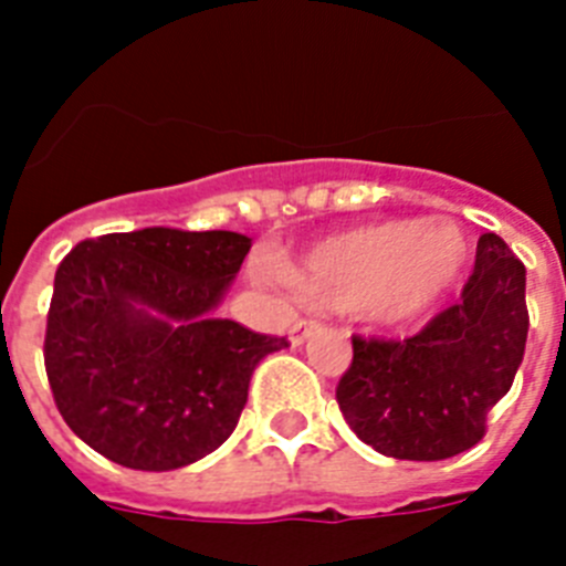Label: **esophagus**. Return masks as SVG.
Instances as JSON below:
<instances>
[{
    "mask_svg": "<svg viewBox=\"0 0 566 566\" xmlns=\"http://www.w3.org/2000/svg\"><path fill=\"white\" fill-rule=\"evenodd\" d=\"M317 328H319L317 319H297V323L292 326V337L289 339H292V345H303L314 332H317Z\"/></svg>",
    "mask_w": 566,
    "mask_h": 566,
    "instance_id": "1",
    "label": "esophagus"
}]
</instances>
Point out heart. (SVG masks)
<instances>
[{
    "label": "heart",
    "mask_w": 566,
    "mask_h": 566,
    "mask_svg": "<svg viewBox=\"0 0 566 566\" xmlns=\"http://www.w3.org/2000/svg\"><path fill=\"white\" fill-rule=\"evenodd\" d=\"M468 260V232L451 218L379 221L317 240L289 274L312 303L402 326L437 306Z\"/></svg>",
    "instance_id": "b5f03b06"
}]
</instances>
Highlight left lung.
Masks as SVG:
<instances>
[{
  "mask_svg": "<svg viewBox=\"0 0 566 566\" xmlns=\"http://www.w3.org/2000/svg\"><path fill=\"white\" fill-rule=\"evenodd\" d=\"M524 286L522 260L496 232H484L459 303L399 343L354 337V359L337 385L352 431L377 453L411 462L473 448L524 359Z\"/></svg>",
  "mask_w": 566,
  "mask_h": 566,
  "instance_id": "left-lung-1",
  "label": "left lung"
}]
</instances>
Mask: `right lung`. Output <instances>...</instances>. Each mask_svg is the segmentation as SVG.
<instances>
[{
  "mask_svg": "<svg viewBox=\"0 0 566 566\" xmlns=\"http://www.w3.org/2000/svg\"><path fill=\"white\" fill-rule=\"evenodd\" d=\"M252 238L149 227L82 240L59 263L44 368L82 442L133 470L218 451L266 354L286 348L214 317Z\"/></svg>",
  "mask_w": 566,
  "mask_h": 566,
  "instance_id": "obj_1",
  "label": "right lung"
}]
</instances>
